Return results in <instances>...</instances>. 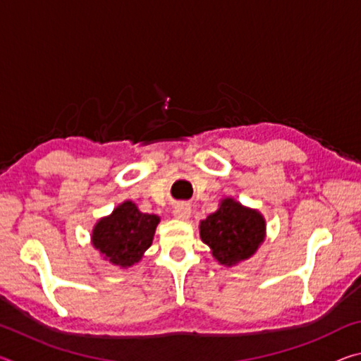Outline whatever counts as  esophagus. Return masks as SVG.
Instances as JSON below:
<instances>
[{
	"instance_id": "esophagus-1",
	"label": "esophagus",
	"mask_w": 361,
	"mask_h": 361,
	"mask_svg": "<svg viewBox=\"0 0 361 361\" xmlns=\"http://www.w3.org/2000/svg\"><path fill=\"white\" fill-rule=\"evenodd\" d=\"M173 216L176 219H188L191 216V207L188 204H176L173 207Z\"/></svg>"
}]
</instances>
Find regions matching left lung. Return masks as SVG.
I'll list each match as a JSON object with an SVG mask.
<instances>
[{
  "instance_id": "obj_1",
  "label": "left lung",
  "mask_w": 361,
  "mask_h": 361,
  "mask_svg": "<svg viewBox=\"0 0 361 361\" xmlns=\"http://www.w3.org/2000/svg\"><path fill=\"white\" fill-rule=\"evenodd\" d=\"M200 239L212 248L219 264L248 259L264 242L266 219L259 212L226 197L219 209L200 221Z\"/></svg>"
}]
</instances>
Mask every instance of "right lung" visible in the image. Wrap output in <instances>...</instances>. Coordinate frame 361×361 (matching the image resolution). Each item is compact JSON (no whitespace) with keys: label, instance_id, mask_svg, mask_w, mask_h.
<instances>
[{"label":"right lung","instance_id":"right-lung-1","mask_svg":"<svg viewBox=\"0 0 361 361\" xmlns=\"http://www.w3.org/2000/svg\"><path fill=\"white\" fill-rule=\"evenodd\" d=\"M159 221L157 215L142 213L126 200L94 226L92 245L111 264L130 267L151 247Z\"/></svg>","mask_w":361,"mask_h":361}]
</instances>
